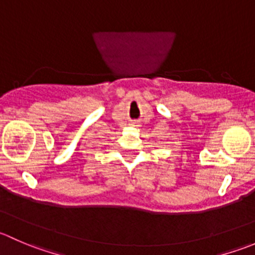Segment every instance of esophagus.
<instances>
[{
    "mask_svg": "<svg viewBox=\"0 0 255 255\" xmlns=\"http://www.w3.org/2000/svg\"><path fill=\"white\" fill-rule=\"evenodd\" d=\"M132 126H137V127H138V126H139V123H138V122H133Z\"/></svg>",
    "mask_w": 255,
    "mask_h": 255,
    "instance_id": "obj_1",
    "label": "esophagus"
}]
</instances>
